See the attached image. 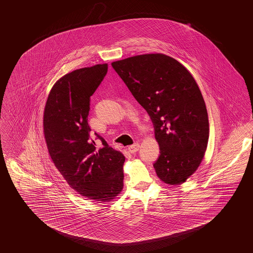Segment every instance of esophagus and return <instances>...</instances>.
<instances>
[{"label": "esophagus", "instance_id": "esophagus-1", "mask_svg": "<svg viewBox=\"0 0 253 253\" xmlns=\"http://www.w3.org/2000/svg\"><path fill=\"white\" fill-rule=\"evenodd\" d=\"M139 148H140L139 144L135 143V144H133V145L129 146V147H128V150H129V152H130V153L133 154L135 153V152H137L138 150H139Z\"/></svg>", "mask_w": 253, "mask_h": 253}]
</instances>
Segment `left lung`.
Here are the masks:
<instances>
[{"instance_id":"left-lung-1","label":"left lung","mask_w":253,"mask_h":253,"mask_svg":"<svg viewBox=\"0 0 253 253\" xmlns=\"http://www.w3.org/2000/svg\"><path fill=\"white\" fill-rule=\"evenodd\" d=\"M115 69L153 123L160 156L157 175L183 184L199 166L207 148L209 119L196 81L182 64L162 54L113 62Z\"/></svg>"}]
</instances>
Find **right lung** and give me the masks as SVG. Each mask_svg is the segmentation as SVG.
Here are the masks:
<instances>
[{"label":"right lung","instance_id":"obj_1","mask_svg":"<svg viewBox=\"0 0 253 253\" xmlns=\"http://www.w3.org/2000/svg\"><path fill=\"white\" fill-rule=\"evenodd\" d=\"M107 73V64L77 69L62 77L47 98L43 130L54 166L82 196L109 201L123 188V154L107 145L96 149L88 124L90 101Z\"/></svg>","mask_w":253,"mask_h":253}]
</instances>
